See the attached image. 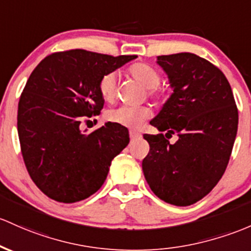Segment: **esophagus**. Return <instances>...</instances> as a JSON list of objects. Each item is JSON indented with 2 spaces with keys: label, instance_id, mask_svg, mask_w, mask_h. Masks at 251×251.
I'll use <instances>...</instances> for the list:
<instances>
[{
  "label": "esophagus",
  "instance_id": "obj_1",
  "mask_svg": "<svg viewBox=\"0 0 251 251\" xmlns=\"http://www.w3.org/2000/svg\"><path fill=\"white\" fill-rule=\"evenodd\" d=\"M140 134L138 132H134V131H130V138L131 140H137V139H140Z\"/></svg>",
  "mask_w": 251,
  "mask_h": 251
}]
</instances>
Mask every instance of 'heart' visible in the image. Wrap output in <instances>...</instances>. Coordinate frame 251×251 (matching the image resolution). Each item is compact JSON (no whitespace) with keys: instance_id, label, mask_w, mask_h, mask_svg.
Here are the masks:
<instances>
[{"instance_id":"heart-1","label":"heart","mask_w":251,"mask_h":251,"mask_svg":"<svg viewBox=\"0 0 251 251\" xmlns=\"http://www.w3.org/2000/svg\"><path fill=\"white\" fill-rule=\"evenodd\" d=\"M128 73L134 79L144 85L148 89V94L152 98H162L163 90L158 87L161 83V75L155 68L148 63H136L131 65ZM118 90V74L115 71H109L101 77L99 82V92L104 101L111 102L117 96ZM151 117L150 108L147 106L131 107L120 106L107 112L106 118L108 121L126 127L137 128Z\"/></svg>"}]
</instances>
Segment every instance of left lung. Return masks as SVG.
I'll return each mask as SVG.
<instances>
[{"mask_svg":"<svg viewBox=\"0 0 251 251\" xmlns=\"http://www.w3.org/2000/svg\"><path fill=\"white\" fill-rule=\"evenodd\" d=\"M173 94L150 121L162 133L144 134L150 145L142 168L151 191L175 206H189L214 188L226 169L238 127L230 83L208 60L194 53L157 57Z\"/></svg>","mask_w":251,"mask_h":251,"instance_id":"1","label":"left lung"}]
</instances>
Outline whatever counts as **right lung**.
<instances>
[{"label":"right lung","instance_id":"right-lung-1","mask_svg":"<svg viewBox=\"0 0 251 251\" xmlns=\"http://www.w3.org/2000/svg\"><path fill=\"white\" fill-rule=\"evenodd\" d=\"M137 56L69 50L45 57L20 96L18 133L27 172L51 199L71 203L101 188L112 159L130 142L128 130L108 121L81 131V121L103 108L99 82Z\"/></svg>","mask_w":251,"mask_h":251}]
</instances>
